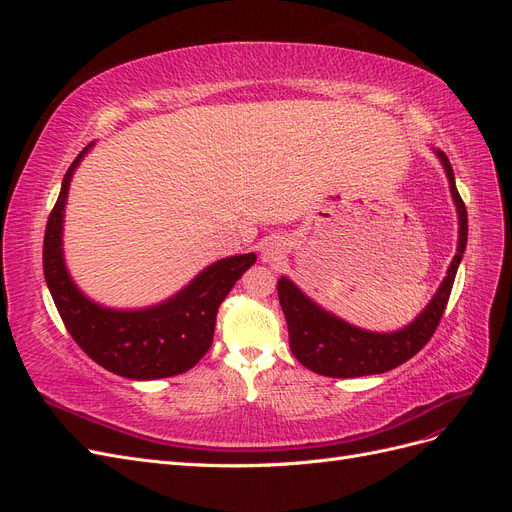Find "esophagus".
Instances as JSON below:
<instances>
[{
  "label": "esophagus",
  "mask_w": 512,
  "mask_h": 512,
  "mask_svg": "<svg viewBox=\"0 0 512 512\" xmlns=\"http://www.w3.org/2000/svg\"><path fill=\"white\" fill-rule=\"evenodd\" d=\"M262 262H277L282 258L284 250H286V243L280 239V237H267L265 241H262Z\"/></svg>",
  "instance_id": "obj_1"
}]
</instances>
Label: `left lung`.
Returning a JSON list of instances; mask_svg holds the SVG:
<instances>
[{
	"label": "left lung",
	"instance_id": "8db88e82",
	"mask_svg": "<svg viewBox=\"0 0 512 512\" xmlns=\"http://www.w3.org/2000/svg\"><path fill=\"white\" fill-rule=\"evenodd\" d=\"M433 153H436L444 166L459 222L457 254L453 256L451 265H448L440 288L425 305L423 312L410 324H406L404 329L376 333L354 327V324L327 312L316 301L309 299L297 284L282 275L280 282H277V297H280V305L288 322L290 350L307 369L329 378L384 374V371L395 369L397 365L412 359L429 342L433 331L438 329L446 301L451 297L459 262L463 258V252H466L468 211L457 192L453 166L448 162L446 153L440 149H433Z\"/></svg>",
	"mask_w": 512,
	"mask_h": 512
}]
</instances>
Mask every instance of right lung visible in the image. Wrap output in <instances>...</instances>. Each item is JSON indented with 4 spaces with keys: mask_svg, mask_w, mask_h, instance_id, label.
Segmentation results:
<instances>
[{
    "mask_svg": "<svg viewBox=\"0 0 512 512\" xmlns=\"http://www.w3.org/2000/svg\"><path fill=\"white\" fill-rule=\"evenodd\" d=\"M87 145L61 181V192L44 232L42 267L57 312L68 333L98 365L130 380H158L183 374L211 348L215 316L230 288L256 262V254L215 260L173 297L141 309L96 303L74 284L64 258V211L74 170Z\"/></svg>",
    "mask_w": 512,
    "mask_h": 512,
    "instance_id": "1",
    "label": "right lung"
}]
</instances>
